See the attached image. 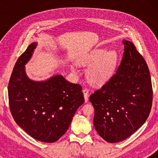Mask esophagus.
Listing matches in <instances>:
<instances>
[{
  "mask_svg": "<svg viewBox=\"0 0 158 158\" xmlns=\"http://www.w3.org/2000/svg\"><path fill=\"white\" fill-rule=\"evenodd\" d=\"M83 93L84 95V98H85V101L87 102L88 101V94H89V90H88V88H83Z\"/></svg>",
  "mask_w": 158,
  "mask_h": 158,
  "instance_id": "esophagus-1",
  "label": "esophagus"
}]
</instances>
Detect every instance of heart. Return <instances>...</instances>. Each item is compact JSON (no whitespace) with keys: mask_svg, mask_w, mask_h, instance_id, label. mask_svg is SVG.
<instances>
[{"mask_svg":"<svg viewBox=\"0 0 158 158\" xmlns=\"http://www.w3.org/2000/svg\"><path fill=\"white\" fill-rule=\"evenodd\" d=\"M117 53L116 51L107 52L105 49L94 51L81 65L90 66L86 71V77L90 83L101 84L111 77L115 68ZM75 72V70L73 68Z\"/></svg>","mask_w":158,"mask_h":158,"instance_id":"1","label":"heart"}]
</instances>
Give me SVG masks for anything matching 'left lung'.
<instances>
[{"instance_id": "left-lung-1", "label": "left lung", "mask_w": 158, "mask_h": 158, "mask_svg": "<svg viewBox=\"0 0 158 158\" xmlns=\"http://www.w3.org/2000/svg\"><path fill=\"white\" fill-rule=\"evenodd\" d=\"M124 54L116 72L90 95L94 124L97 132L110 143L123 140L146 122L152 103L150 73L135 44L123 41Z\"/></svg>"}]
</instances>
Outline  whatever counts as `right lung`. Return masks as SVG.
I'll return each mask as SVG.
<instances>
[{"label":"right lung","instance_id":"1","mask_svg":"<svg viewBox=\"0 0 158 158\" xmlns=\"http://www.w3.org/2000/svg\"><path fill=\"white\" fill-rule=\"evenodd\" d=\"M36 43H31L15 64L8 83V101L15 122L39 141L55 142L68 130L75 111L84 103L82 87L57 75L45 81L27 77L24 65Z\"/></svg>","mask_w":158,"mask_h":158}]
</instances>
